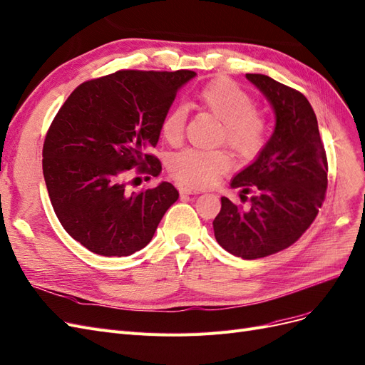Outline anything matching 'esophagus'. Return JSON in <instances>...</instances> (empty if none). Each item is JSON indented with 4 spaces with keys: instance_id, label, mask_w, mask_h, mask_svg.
<instances>
[{
    "instance_id": "1",
    "label": "esophagus",
    "mask_w": 365,
    "mask_h": 365,
    "mask_svg": "<svg viewBox=\"0 0 365 365\" xmlns=\"http://www.w3.org/2000/svg\"><path fill=\"white\" fill-rule=\"evenodd\" d=\"M180 193L181 195H199L200 192L195 190V188H190V187H181L180 188Z\"/></svg>"
}]
</instances>
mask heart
<instances>
[{
    "mask_svg": "<svg viewBox=\"0 0 365 365\" xmlns=\"http://www.w3.org/2000/svg\"><path fill=\"white\" fill-rule=\"evenodd\" d=\"M204 110L222 122L219 139L231 146L238 155L254 157L266 142L267 122L250 93L230 80H216L207 84L197 95ZM187 111L178 106L170 108L160 123L161 135L170 145L184 139ZM231 168V157L223 149L187 148L169 160V172L175 180L188 187L204 188L217 181Z\"/></svg>",
    "mask_w": 365,
    "mask_h": 365,
    "instance_id": "obj_1",
    "label": "heart"
}]
</instances>
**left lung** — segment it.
Here are the masks:
<instances>
[{"label": "left lung", "mask_w": 365, "mask_h": 365, "mask_svg": "<svg viewBox=\"0 0 365 365\" xmlns=\"http://www.w3.org/2000/svg\"><path fill=\"white\" fill-rule=\"evenodd\" d=\"M246 78L272 104L276 127L257 160L231 181L232 188L254 193L249 208L223 196L212 228L230 254L257 259L292 246L317 217L328 187V158L316 113L302 93L262 73Z\"/></svg>", "instance_id": "1"}]
</instances>
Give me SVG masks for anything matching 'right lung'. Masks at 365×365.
Here are the masks:
<instances>
[{"instance_id": "1", "label": "right lung", "mask_w": 365, "mask_h": 365, "mask_svg": "<svg viewBox=\"0 0 365 365\" xmlns=\"http://www.w3.org/2000/svg\"><path fill=\"white\" fill-rule=\"evenodd\" d=\"M195 75L118 71L84 81L60 107L43 142V178L61 226L91 252L128 257L143 249L177 202L170 182L130 192L125 180L133 169L161 172L148 150L177 92Z\"/></svg>"}]
</instances>
